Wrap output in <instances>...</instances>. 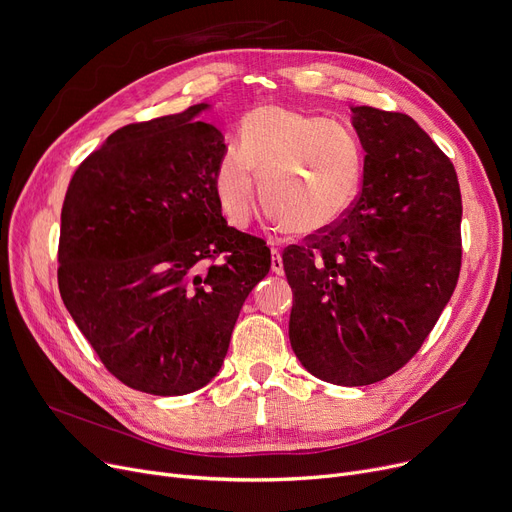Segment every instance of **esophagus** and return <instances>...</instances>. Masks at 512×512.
Masks as SVG:
<instances>
[{"instance_id":"esophagus-1","label":"esophagus","mask_w":512,"mask_h":512,"mask_svg":"<svg viewBox=\"0 0 512 512\" xmlns=\"http://www.w3.org/2000/svg\"><path fill=\"white\" fill-rule=\"evenodd\" d=\"M272 272L274 274H282L284 272V265H282V255L278 247H272Z\"/></svg>"}]
</instances>
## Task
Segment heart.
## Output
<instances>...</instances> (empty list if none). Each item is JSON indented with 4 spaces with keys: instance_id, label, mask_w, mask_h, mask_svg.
<instances>
[{
    "instance_id": "1",
    "label": "heart",
    "mask_w": 512,
    "mask_h": 512,
    "mask_svg": "<svg viewBox=\"0 0 512 512\" xmlns=\"http://www.w3.org/2000/svg\"><path fill=\"white\" fill-rule=\"evenodd\" d=\"M365 149L357 134L319 116L263 105L240 122L215 166L213 186L228 222L245 228L261 203L290 234L309 236L336 224L359 197Z\"/></svg>"
}]
</instances>
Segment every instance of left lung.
Wrapping results in <instances>:
<instances>
[{
  "mask_svg": "<svg viewBox=\"0 0 512 512\" xmlns=\"http://www.w3.org/2000/svg\"><path fill=\"white\" fill-rule=\"evenodd\" d=\"M351 110L365 149L359 197L282 261L294 355L319 380L367 386L415 357L450 301L463 201L452 161L411 116Z\"/></svg>",
  "mask_w": 512,
  "mask_h": 512,
  "instance_id": "1",
  "label": "left lung"
}]
</instances>
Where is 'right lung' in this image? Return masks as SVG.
<instances>
[{
  "mask_svg": "<svg viewBox=\"0 0 512 512\" xmlns=\"http://www.w3.org/2000/svg\"><path fill=\"white\" fill-rule=\"evenodd\" d=\"M207 103L118 128L80 164L62 205L58 286L74 324L128 388L180 396L220 371L242 303L272 265L224 220L222 132Z\"/></svg>",
  "mask_w": 512,
  "mask_h": 512,
  "instance_id": "add662e5",
  "label": "right lung"
}]
</instances>
